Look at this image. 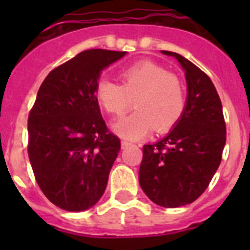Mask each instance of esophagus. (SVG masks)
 Wrapping results in <instances>:
<instances>
[{"label": "esophagus", "instance_id": "34e87169", "mask_svg": "<svg viewBox=\"0 0 250 250\" xmlns=\"http://www.w3.org/2000/svg\"><path fill=\"white\" fill-rule=\"evenodd\" d=\"M121 144H122V148H123V149L131 146V143H129V141H125V140H122Z\"/></svg>", "mask_w": 250, "mask_h": 250}]
</instances>
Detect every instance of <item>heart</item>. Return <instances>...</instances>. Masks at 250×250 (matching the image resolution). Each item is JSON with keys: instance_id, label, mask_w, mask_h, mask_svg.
<instances>
[{"instance_id": "b5f03b06", "label": "heart", "mask_w": 250, "mask_h": 250, "mask_svg": "<svg viewBox=\"0 0 250 250\" xmlns=\"http://www.w3.org/2000/svg\"><path fill=\"white\" fill-rule=\"evenodd\" d=\"M122 84L98 80L96 97L113 117H121L131 106L136 111L115 122L113 129L128 140H139L153 128L170 131L186 109L184 88L178 76L152 61H141L121 72Z\"/></svg>"}]
</instances>
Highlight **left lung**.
<instances>
[{"mask_svg":"<svg viewBox=\"0 0 250 250\" xmlns=\"http://www.w3.org/2000/svg\"><path fill=\"white\" fill-rule=\"evenodd\" d=\"M184 68L187 104L180 121L156 144L143 146L139 182L144 193L164 208H179L197 200L221 165L226 122L221 98L205 72L178 53Z\"/></svg>","mask_w":250,"mask_h":250,"instance_id":"obj_1","label":"left lung"}]
</instances>
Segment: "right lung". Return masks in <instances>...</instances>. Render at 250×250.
<instances>
[{
    "label": "right lung",
    "mask_w": 250,
    "mask_h": 250,
    "mask_svg": "<svg viewBox=\"0 0 250 250\" xmlns=\"http://www.w3.org/2000/svg\"><path fill=\"white\" fill-rule=\"evenodd\" d=\"M125 52L89 49L49 72L28 115V157L49 201L67 211L92 208L107 186L121 140L100 111L104 68Z\"/></svg>",
    "instance_id": "obj_1"
}]
</instances>
